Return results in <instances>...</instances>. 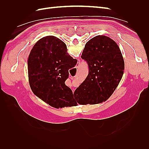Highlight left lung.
I'll list each match as a JSON object with an SVG mask.
<instances>
[{
	"label": "left lung",
	"instance_id": "left-lung-1",
	"mask_svg": "<svg viewBox=\"0 0 149 149\" xmlns=\"http://www.w3.org/2000/svg\"><path fill=\"white\" fill-rule=\"evenodd\" d=\"M81 58L87 62L89 73L75 90L74 98L80 104L105 101L124 73V61L118 45L106 36H96L86 43Z\"/></svg>",
	"mask_w": 149,
	"mask_h": 149
}]
</instances>
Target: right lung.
Listing matches in <instances>:
<instances>
[{"mask_svg":"<svg viewBox=\"0 0 149 149\" xmlns=\"http://www.w3.org/2000/svg\"><path fill=\"white\" fill-rule=\"evenodd\" d=\"M77 62L60 39L54 36L40 39L28 59L29 80L33 93L52 107L70 106L73 94L65 81L69 77L68 70Z\"/></svg>","mask_w":149,"mask_h":149,"instance_id":"add662e5","label":"right lung"}]
</instances>
